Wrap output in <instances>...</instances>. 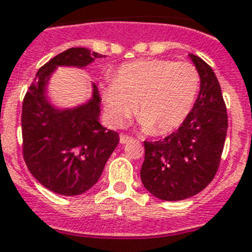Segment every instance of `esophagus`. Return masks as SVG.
<instances>
[{"label": "esophagus", "instance_id": "34e87169", "mask_svg": "<svg viewBox=\"0 0 252 252\" xmlns=\"http://www.w3.org/2000/svg\"><path fill=\"white\" fill-rule=\"evenodd\" d=\"M132 140V137L126 136V134H120V144H128V142H130Z\"/></svg>", "mask_w": 252, "mask_h": 252}]
</instances>
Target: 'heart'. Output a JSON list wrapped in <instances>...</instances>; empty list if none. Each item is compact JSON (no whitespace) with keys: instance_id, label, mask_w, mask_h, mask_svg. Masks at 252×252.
I'll return each instance as SVG.
<instances>
[{"instance_id":"1","label":"heart","mask_w":252,"mask_h":252,"mask_svg":"<svg viewBox=\"0 0 252 252\" xmlns=\"http://www.w3.org/2000/svg\"><path fill=\"white\" fill-rule=\"evenodd\" d=\"M199 81L197 68L188 62L144 59L124 64L114 81L101 87L108 122L122 126L136 107V116L149 133L173 132L191 111Z\"/></svg>"}]
</instances>
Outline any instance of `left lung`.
<instances>
[{"label": "left lung", "instance_id": "1", "mask_svg": "<svg viewBox=\"0 0 252 252\" xmlns=\"http://www.w3.org/2000/svg\"><path fill=\"white\" fill-rule=\"evenodd\" d=\"M200 79L199 94L179 129L164 140L145 141L142 184L154 197L183 200L211 183L221 158L228 115L221 88L203 59L189 54Z\"/></svg>", "mask_w": 252, "mask_h": 252}]
</instances>
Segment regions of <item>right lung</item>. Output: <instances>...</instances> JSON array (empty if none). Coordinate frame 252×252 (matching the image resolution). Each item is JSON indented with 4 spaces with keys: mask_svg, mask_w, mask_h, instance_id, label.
<instances>
[{
    "mask_svg": "<svg viewBox=\"0 0 252 252\" xmlns=\"http://www.w3.org/2000/svg\"><path fill=\"white\" fill-rule=\"evenodd\" d=\"M101 54L71 48L41 67L27 92L22 108L23 157L30 172L46 189L79 195L101 177L119 134L101 126V97L95 84L88 102L72 108L50 103L48 84L57 67L84 68Z\"/></svg>",
    "mask_w": 252,
    "mask_h": 252,
    "instance_id": "1",
    "label": "right lung"
}]
</instances>
